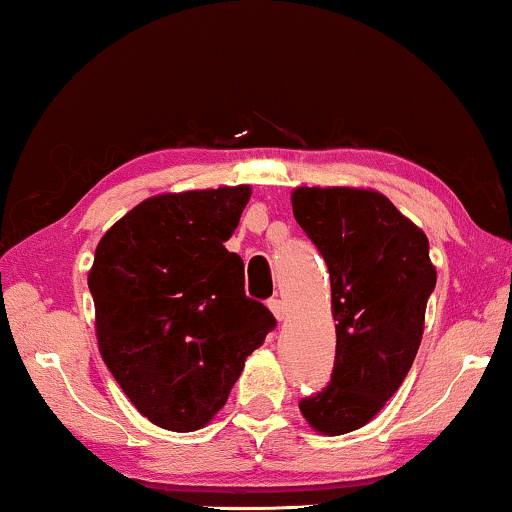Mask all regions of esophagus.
<instances>
[{
  "label": "esophagus",
  "instance_id": "1",
  "mask_svg": "<svg viewBox=\"0 0 512 512\" xmlns=\"http://www.w3.org/2000/svg\"><path fill=\"white\" fill-rule=\"evenodd\" d=\"M268 307H270V312L275 314L277 321H284L286 314H289V310H286V305H284V300H279V298L268 300Z\"/></svg>",
  "mask_w": 512,
  "mask_h": 512
}]
</instances>
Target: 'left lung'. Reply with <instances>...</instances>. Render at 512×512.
<instances>
[{"label": "left lung", "instance_id": "8db88e82", "mask_svg": "<svg viewBox=\"0 0 512 512\" xmlns=\"http://www.w3.org/2000/svg\"><path fill=\"white\" fill-rule=\"evenodd\" d=\"M291 205L328 265L335 319L331 382L300 412L314 431L342 436L366 426L408 375L436 265L424 230L373 188L300 186Z\"/></svg>", "mask_w": 512, "mask_h": 512}]
</instances>
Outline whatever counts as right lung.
<instances>
[{
  "label": "right lung",
  "instance_id": "right-lung-1",
  "mask_svg": "<svg viewBox=\"0 0 512 512\" xmlns=\"http://www.w3.org/2000/svg\"><path fill=\"white\" fill-rule=\"evenodd\" d=\"M249 198L244 184L153 195L95 249L97 347L130 403L160 429L212 422L275 328L268 307L244 293L242 258L223 247Z\"/></svg>",
  "mask_w": 512,
  "mask_h": 512
}]
</instances>
